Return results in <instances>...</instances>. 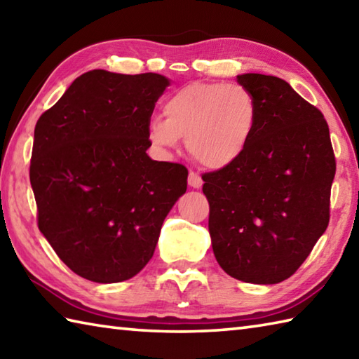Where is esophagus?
I'll use <instances>...</instances> for the list:
<instances>
[{
    "instance_id": "1",
    "label": "esophagus",
    "mask_w": 359,
    "mask_h": 359,
    "mask_svg": "<svg viewBox=\"0 0 359 359\" xmlns=\"http://www.w3.org/2000/svg\"><path fill=\"white\" fill-rule=\"evenodd\" d=\"M202 177L201 175L198 174V172H194V171H191L188 174V185L189 187H193V188H201L202 187Z\"/></svg>"
}]
</instances>
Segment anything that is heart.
Listing matches in <instances>:
<instances>
[{
	"label": "heart",
	"mask_w": 359,
	"mask_h": 359,
	"mask_svg": "<svg viewBox=\"0 0 359 359\" xmlns=\"http://www.w3.org/2000/svg\"><path fill=\"white\" fill-rule=\"evenodd\" d=\"M165 119L149 126L152 144L161 151L187 147L199 165L222 170L243 156L257 128L255 96L240 83L191 82L163 104Z\"/></svg>",
	"instance_id": "1"
}]
</instances>
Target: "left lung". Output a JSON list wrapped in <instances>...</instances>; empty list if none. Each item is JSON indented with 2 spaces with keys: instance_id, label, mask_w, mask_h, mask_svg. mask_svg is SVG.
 Segmentation results:
<instances>
[{
  "instance_id": "left-lung-1",
  "label": "left lung",
  "mask_w": 359,
  "mask_h": 359,
  "mask_svg": "<svg viewBox=\"0 0 359 359\" xmlns=\"http://www.w3.org/2000/svg\"><path fill=\"white\" fill-rule=\"evenodd\" d=\"M255 96L257 128L243 156L202 175L215 257L230 277L290 278L327 230L336 160L322 111L276 76L236 77Z\"/></svg>"
}]
</instances>
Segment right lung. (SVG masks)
I'll use <instances>...</instances> for the list:
<instances>
[{"label":"right lung","instance_id":"right-lung-1","mask_svg":"<svg viewBox=\"0 0 359 359\" xmlns=\"http://www.w3.org/2000/svg\"><path fill=\"white\" fill-rule=\"evenodd\" d=\"M157 73L93 69L41 114L29 179L37 224L55 254L96 283L132 278L152 258L188 170L147 157Z\"/></svg>","mask_w":359,"mask_h":359}]
</instances>
